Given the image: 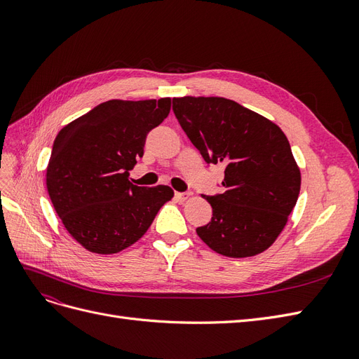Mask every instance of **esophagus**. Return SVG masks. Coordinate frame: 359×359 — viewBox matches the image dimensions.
<instances>
[{
    "label": "esophagus",
    "mask_w": 359,
    "mask_h": 359,
    "mask_svg": "<svg viewBox=\"0 0 359 359\" xmlns=\"http://www.w3.org/2000/svg\"><path fill=\"white\" fill-rule=\"evenodd\" d=\"M175 198L180 201V202H184L187 201L190 198V193H181V191H177L175 193Z\"/></svg>",
    "instance_id": "obj_1"
}]
</instances>
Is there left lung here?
Listing matches in <instances>:
<instances>
[{"instance_id":"8db88e82","label":"left lung","mask_w":359,"mask_h":359,"mask_svg":"<svg viewBox=\"0 0 359 359\" xmlns=\"http://www.w3.org/2000/svg\"><path fill=\"white\" fill-rule=\"evenodd\" d=\"M173 112L203 160L224 166V191L202 196L212 219L198 227L199 238L227 257L265 252L285 229L301 189L283 130L223 97H175Z\"/></svg>"}]
</instances>
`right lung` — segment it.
<instances>
[{
  "instance_id": "add662e5",
  "label": "right lung",
  "mask_w": 359,
  "mask_h": 359,
  "mask_svg": "<svg viewBox=\"0 0 359 359\" xmlns=\"http://www.w3.org/2000/svg\"><path fill=\"white\" fill-rule=\"evenodd\" d=\"M170 103V97L109 100L57 135L48 193L64 227L88 252L114 255L135 244L173 198L168 186L137 187L128 181L148 132L169 115Z\"/></svg>"
}]
</instances>
